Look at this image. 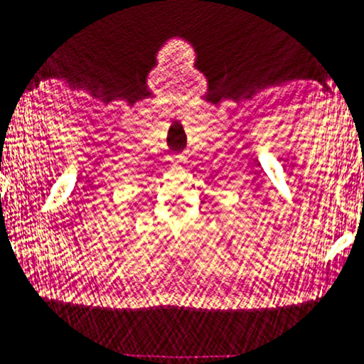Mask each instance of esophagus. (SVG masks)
Masks as SVG:
<instances>
[{
    "label": "esophagus",
    "instance_id": "34e87169",
    "mask_svg": "<svg viewBox=\"0 0 364 364\" xmlns=\"http://www.w3.org/2000/svg\"><path fill=\"white\" fill-rule=\"evenodd\" d=\"M171 168H173V170H183V161H182V159H173V163H171Z\"/></svg>",
    "mask_w": 364,
    "mask_h": 364
}]
</instances>
